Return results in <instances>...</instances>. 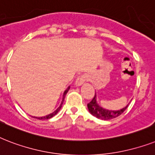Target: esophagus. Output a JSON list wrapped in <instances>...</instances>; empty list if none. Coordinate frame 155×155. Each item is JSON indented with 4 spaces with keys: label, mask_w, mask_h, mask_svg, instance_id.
I'll return each instance as SVG.
<instances>
[{
    "label": "esophagus",
    "mask_w": 155,
    "mask_h": 155,
    "mask_svg": "<svg viewBox=\"0 0 155 155\" xmlns=\"http://www.w3.org/2000/svg\"><path fill=\"white\" fill-rule=\"evenodd\" d=\"M86 80H87L86 76H85V75H81V76L78 78V79H77L76 81H75V85H76L77 86H80V85H82Z\"/></svg>",
    "instance_id": "esophagus-1"
}]
</instances>
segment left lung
Masks as SVG:
<instances>
[{
  "mask_svg": "<svg viewBox=\"0 0 155 155\" xmlns=\"http://www.w3.org/2000/svg\"><path fill=\"white\" fill-rule=\"evenodd\" d=\"M87 106L90 114L94 115L97 118L101 120H110L118 117L119 115L122 114V113L126 110V109L128 107V105L125 108L121 109L119 110L114 111L106 110V109L102 108L100 106H98V104L97 103V101H96V94H95L94 97L92 99V101L87 104Z\"/></svg>",
  "mask_w": 155,
  "mask_h": 155,
  "instance_id": "left-lung-1",
  "label": "left lung"
}]
</instances>
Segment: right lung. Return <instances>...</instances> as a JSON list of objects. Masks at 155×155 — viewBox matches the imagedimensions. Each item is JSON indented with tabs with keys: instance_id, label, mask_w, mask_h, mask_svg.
Wrapping results in <instances>:
<instances>
[{
	"instance_id": "1",
	"label": "right lung",
	"mask_w": 155,
	"mask_h": 155,
	"mask_svg": "<svg viewBox=\"0 0 155 155\" xmlns=\"http://www.w3.org/2000/svg\"><path fill=\"white\" fill-rule=\"evenodd\" d=\"M70 86L66 89V90H65V92H64V94H63V98H62V101H61V103L60 106L58 107V109H57L56 110L54 111V112H53L52 114H48L46 115V116H45V117H35V118H38V119H40V120H43V119H49V118H51L52 117H54V115H56L57 114H58V112L61 110V106H62V103H63V101H64V99H65V95H66V94H67V92L69 91V90H70Z\"/></svg>"
}]
</instances>
